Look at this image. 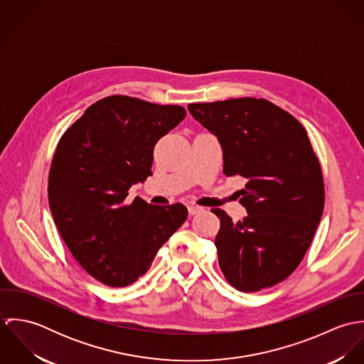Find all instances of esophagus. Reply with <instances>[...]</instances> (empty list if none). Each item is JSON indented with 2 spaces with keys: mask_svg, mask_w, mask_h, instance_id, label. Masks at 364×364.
Listing matches in <instances>:
<instances>
[{
  "mask_svg": "<svg viewBox=\"0 0 364 364\" xmlns=\"http://www.w3.org/2000/svg\"><path fill=\"white\" fill-rule=\"evenodd\" d=\"M188 211H189V214H191V215H195V214H198V213L203 211V208H200V206H195V205H191V206H188Z\"/></svg>",
  "mask_w": 364,
  "mask_h": 364,
  "instance_id": "esophagus-1",
  "label": "esophagus"
}]
</instances>
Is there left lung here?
<instances>
[{
    "instance_id": "left-lung-1",
    "label": "left lung",
    "mask_w": 364,
    "mask_h": 364,
    "mask_svg": "<svg viewBox=\"0 0 364 364\" xmlns=\"http://www.w3.org/2000/svg\"><path fill=\"white\" fill-rule=\"evenodd\" d=\"M214 136L227 176L247 179L238 223L221 208L218 264L240 291L255 293L287 279L304 258L321 220L325 188L318 156L303 124L266 100L237 98L188 105Z\"/></svg>"
}]
</instances>
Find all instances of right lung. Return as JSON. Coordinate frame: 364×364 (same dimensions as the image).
<instances>
[{
  "mask_svg": "<svg viewBox=\"0 0 364 364\" xmlns=\"http://www.w3.org/2000/svg\"><path fill=\"white\" fill-rule=\"evenodd\" d=\"M185 116L178 105L112 95L91 105L57 144L48 186L53 220L71 255L109 287L143 276L188 217L182 203H124L132 185L153 173L156 141Z\"/></svg>",
  "mask_w": 364,
  "mask_h": 364,
  "instance_id": "add662e5",
  "label": "right lung"
}]
</instances>
